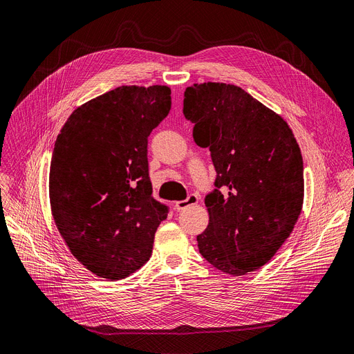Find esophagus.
I'll list each match as a JSON object with an SVG mask.
<instances>
[{"label":"esophagus","instance_id":"34e87169","mask_svg":"<svg viewBox=\"0 0 354 354\" xmlns=\"http://www.w3.org/2000/svg\"><path fill=\"white\" fill-rule=\"evenodd\" d=\"M197 202H199V197H197L196 194H190L186 201H180V202H176V209L177 210H183V209H186V207H189V206H194V205H197Z\"/></svg>","mask_w":354,"mask_h":354}]
</instances>
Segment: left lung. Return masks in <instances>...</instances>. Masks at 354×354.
I'll return each mask as SVG.
<instances>
[{"label": "left lung", "mask_w": 354, "mask_h": 354, "mask_svg": "<svg viewBox=\"0 0 354 354\" xmlns=\"http://www.w3.org/2000/svg\"><path fill=\"white\" fill-rule=\"evenodd\" d=\"M183 113L216 169V190L205 199L209 225L197 235L199 251L226 274L257 270L301 215V148L283 118L234 84H193Z\"/></svg>", "instance_id": "left-lung-1"}]
</instances>
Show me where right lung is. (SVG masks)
I'll return each instance as SVG.
<instances>
[{
    "mask_svg": "<svg viewBox=\"0 0 354 354\" xmlns=\"http://www.w3.org/2000/svg\"><path fill=\"white\" fill-rule=\"evenodd\" d=\"M171 109L167 86H122L77 107L56 138L50 210L71 254L120 280L151 257L167 207L152 197L148 136Z\"/></svg>",
    "mask_w": 354,
    "mask_h": 354,
    "instance_id": "obj_1",
    "label": "right lung"
}]
</instances>
